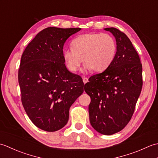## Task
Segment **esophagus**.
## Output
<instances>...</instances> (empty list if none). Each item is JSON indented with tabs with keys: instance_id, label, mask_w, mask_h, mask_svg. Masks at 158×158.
Returning <instances> with one entry per match:
<instances>
[{
	"instance_id": "1",
	"label": "esophagus",
	"mask_w": 158,
	"mask_h": 158,
	"mask_svg": "<svg viewBox=\"0 0 158 158\" xmlns=\"http://www.w3.org/2000/svg\"><path fill=\"white\" fill-rule=\"evenodd\" d=\"M83 83H86L88 81V79L87 78V77H83Z\"/></svg>"
}]
</instances>
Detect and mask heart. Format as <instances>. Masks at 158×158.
<instances>
[{
	"label": "heart",
	"instance_id": "obj_1",
	"mask_svg": "<svg viewBox=\"0 0 158 158\" xmlns=\"http://www.w3.org/2000/svg\"><path fill=\"white\" fill-rule=\"evenodd\" d=\"M71 45L72 48L63 52L66 67L71 72L79 69L82 60L84 71L91 69L102 72L110 65L116 56V41L109 34L87 33L76 37Z\"/></svg>",
	"mask_w": 158,
	"mask_h": 158
}]
</instances>
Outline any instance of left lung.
I'll use <instances>...</instances> for the list:
<instances>
[{"instance_id": "1", "label": "left lung", "mask_w": 158, "mask_h": 158, "mask_svg": "<svg viewBox=\"0 0 158 158\" xmlns=\"http://www.w3.org/2000/svg\"><path fill=\"white\" fill-rule=\"evenodd\" d=\"M105 31L115 36L116 56L105 71L85 84L91 98L89 122L97 132L111 135L126 127L132 117L143 86L142 64L126 34L115 28Z\"/></svg>"}]
</instances>
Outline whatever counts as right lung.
<instances>
[{"instance_id":"obj_1","label":"right lung","mask_w":158,"mask_h":158,"mask_svg":"<svg viewBox=\"0 0 158 158\" xmlns=\"http://www.w3.org/2000/svg\"><path fill=\"white\" fill-rule=\"evenodd\" d=\"M79 31L80 28L43 29L22 56L18 81L22 105L32 122L47 132L66 125L70 106L83 92L81 77L69 71L63 58L66 39Z\"/></svg>"}]
</instances>
